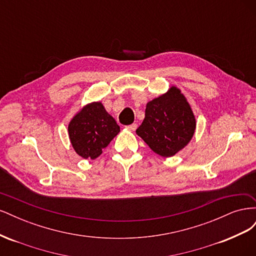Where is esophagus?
Masks as SVG:
<instances>
[{"mask_svg": "<svg viewBox=\"0 0 256 256\" xmlns=\"http://www.w3.org/2000/svg\"><path fill=\"white\" fill-rule=\"evenodd\" d=\"M136 127H138V125H136V124H131V125L127 126L126 128H127L128 130H131V131H134V130L136 129Z\"/></svg>", "mask_w": 256, "mask_h": 256, "instance_id": "esophagus-1", "label": "esophagus"}]
</instances>
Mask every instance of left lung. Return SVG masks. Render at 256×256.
<instances>
[{
    "instance_id": "8db88e82",
    "label": "left lung",
    "mask_w": 256,
    "mask_h": 256,
    "mask_svg": "<svg viewBox=\"0 0 256 256\" xmlns=\"http://www.w3.org/2000/svg\"><path fill=\"white\" fill-rule=\"evenodd\" d=\"M196 118L180 88L147 102L145 118L136 134L162 157H172L187 145L196 131Z\"/></svg>"
}]
</instances>
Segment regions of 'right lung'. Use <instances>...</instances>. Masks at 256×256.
Masks as SVG:
<instances>
[{"instance_id":"1","label":"right lung","mask_w":256,"mask_h":256,"mask_svg":"<svg viewBox=\"0 0 256 256\" xmlns=\"http://www.w3.org/2000/svg\"><path fill=\"white\" fill-rule=\"evenodd\" d=\"M120 132V126L102 102L85 106L68 125L76 152L84 159H96Z\"/></svg>"}]
</instances>
